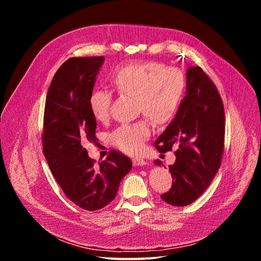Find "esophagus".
<instances>
[{
	"instance_id": "esophagus-1",
	"label": "esophagus",
	"mask_w": 261,
	"mask_h": 261,
	"mask_svg": "<svg viewBox=\"0 0 261 261\" xmlns=\"http://www.w3.org/2000/svg\"><path fill=\"white\" fill-rule=\"evenodd\" d=\"M133 163L134 165H136V167H143V165L146 164V161L144 159H140V158H136V159H133Z\"/></svg>"
}]
</instances>
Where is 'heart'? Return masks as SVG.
<instances>
[{
  "mask_svg": "<svg viewBox=\"0 0 261 261\" xmlns=\"http://www.w3.org/2000/svg\"><path fill=\"white\" fill-rule=\"evenodd\" d=\"M110 84L117 93L134 96L136 112L146 115L158 125L167 124L175 116L186 91V80L181 70L165 67L159 62L122 66L110 76ZM111 103V92L92 91L88 106L94 120L108 121ZM148 118L118 126L110 135L111 144L128 154L140 153L151 135Z\"/></svg>",
  "mask_w": 261,
  "mask_h": 261,
  "instance_id": "b5f03b06",
  "label": "heart"
}]
</instances>
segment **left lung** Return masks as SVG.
I'll return each instance as SVG.
<instances>
[{
    "label": "left lung",
    "instance_id": "obj_1",
    "mask_svg": "<svg viewBox=\"0 0 261 261\" xmlns=\"http://www.w3.org/2000/svg\"><path fill=\"white\" fill-rule=\"evenodd\" d=\"M186 76V96L174 120L154 141L160 152L176 149V160L169 167L172 187L161 195L176 207L188 206L206 191L224 150V107L216 85L199 66L189 67ZM154 163L163 165L159 160Z\"/></svg>",
    "mask_w": 261,
    "mask_h": 261
}]
</instances>
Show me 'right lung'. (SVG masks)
<instances>
[{"instance_id": "add662e5", "label": "right lung", "mask_w": 261, "mask_h": 261, "mask_svg": "<svg viewBox=\"0 0 261 261\" xmlns=\"http://www.w3.org/2000/svg\"><path fill=\"white\" fill-rule=\"evenodd\" d=\"M105 57L70 58L55 73L45 99L43 153L67 198L82 209L106 207L116 196L132 161L111 150L97 167L84 145L97 143L88 99Z\"/></svg>"}]
</instances>
